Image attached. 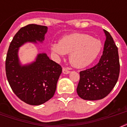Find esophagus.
Returning a JSON list of instances; mask_svg holds the SVG:
<instances>
[{
  "label": "esophagus",
  "instance_id": "esophagus-1",
  "mask_svg": "<svg viewBox=\"0 0 127 127\" xmlns=\"http://www.w3.org/2000/svg\"><path fill=\"white\" fill-rule=\"evenodd\" d=\"M63 72L64 74H68L70 73V70H67L66 68H63Z\"/></svg>",
  "mask_w": 127,
  "mask_h": 127
}]
</instances>
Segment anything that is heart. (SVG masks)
<instances>
[{
  "mask_svg": "<svg viewBox=\"0 0 127 127\" xmlns=\"http://www.w3.org/2000/svg\"><path fill=\"white\" fill-rule=\"evenodd\" d=\"M101 43L99 39L85 33H75L64 36L59 43L51 45V50L57 56L70 54V63L76 68L90 64L99 54Z\"/></svg>",
  "mask_w": 127,
  "mask_h": 127,
  "instance_id": "obj_1",
  "label": "heart"
}]
</instances>
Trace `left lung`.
Returning <instances> with one entry per match:
<instances>
[{
  "mask_svg": "<svg viewBox=\"0 0 127 127\" xmlns=\"http://www.w3.org/2000/svg\"><path fill=\"white\" fill-rule=\"evenodd\" d=\"M103 55L96 65L80 72L78 95L84 100H98L111 92L118 80L120 63L118 48L107 31L105 30Z\"/></svg>",
  "mask_w": 127,
  "mask_h": 127,
  "instance_id": "8db88e82",
  "label": "left lung"
}]
</instances>
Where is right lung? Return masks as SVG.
<instances>
[{"label": "right lung", "mask_w": 127, "mask_h": 127, "mask_svg": "<svg viewBox=\"0 0 127 127\" xmlns=\"http://www.w3.org/2000/svg\"><path fill=\"white\" fill-rule=\"evenodd\" d=\"M47 29L37 24L22 28L13 37L6 58V74L11 88L19 99L32 105L43 104L53 97L62 67L45 53L39 54L33 63L21 66L18 51L25 43L42 42Z\"/></svg>", "instance_id": "right-lung-1"}]
</instances>
